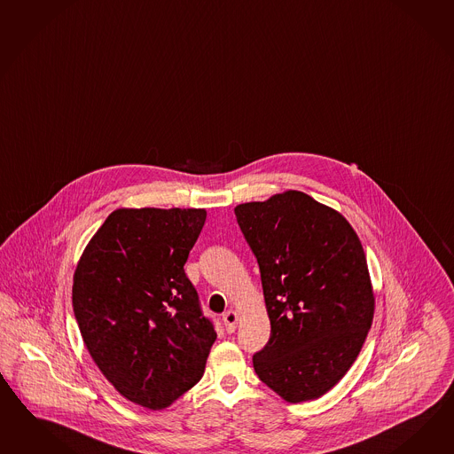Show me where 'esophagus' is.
Masks as SVG:
<instances>
[{
	"mask_svg": "<svg viewBox=\"0 0 454 454\" xmlns=\"http://www.w3.org/2000/svg\"><path fill=\"white\" fill-rule=\"evenodd\" d=\"M223 322H224L226 332L233 333L236 331V325H238V314L234 310H228L226 314H223Z\"/></svg>",
	"mask_w": 454,
	"mask_h": 454,
	"instance_id": "obj_1",
	"label": "esophagus"
}]
</instances>
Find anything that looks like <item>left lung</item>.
Listing matches in <instances>:
<instances>
[{"label":"left lung","mask_w":454,"mask_h":454,"mask_svg":"<svg viewBox=\"0 0 454 454\" xmlns=\"http://www.w3.org/2000/svg\"><path fill=\"white\" fill-rule=\"evenodd\" d=\"M234 215L258 259L270 320L254 372L289 403L316 400L352 367L373 320L362 243L339 211L295 190Z\"/></svg>","instance_id":"obj_1"}]
</instances>
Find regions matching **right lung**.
I'll use <instances>...</instances> for the list:
<instances>
[{"label": "right lung", "instance_id": "add662e5", "mask_svg": "<svg viewBox=\"0 0 454 454\" xmlns=\"http://www.w3.org/2000/svg\"><path fill=\"white\" fill-rule=\"evenodd\" d=\"M205 220V209H115L74 272L89 354L117 392L150 410L195 387L216 340L184 270Z\"/></svg>", "mask_w": 454, "mask_h": 454}]
</instances>
